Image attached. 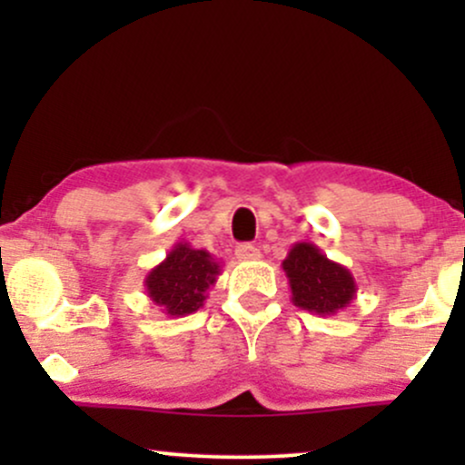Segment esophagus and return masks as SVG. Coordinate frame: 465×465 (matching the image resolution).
I'll use <instances>...</instances> for the list:
<instances>
[{
    "label": "esophagus",
    "mask_w": 465,
    "mask_h": 465,
    "mask_svg": "<svg viewBox=\"0 0 465 465\" xmlns=\"http://www.w3.org/2000/svg\"><path fill=\"white\" fill-rule=\"evenodd\" d=\"M260 249L255 244H238L236 247V258L242 260V262H251V260H260Z\"/></svg>",
    "instance_id": "obj_1"
}]
</instances>
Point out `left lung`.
I'll return each mask as SVG.
<instances>
[{"mask_svg":"<svg viewBox=\"0 0 465 465\" xmlns=\"http://www.w3.org/2000/svg\"><path fill=\"white\" fill-rule=\"evenodd\" d=\"M291 286V300L302 311L330 317L356 300L350 269L334 262L312 242H295L282 262Z\"/></svg>","mask_w":465,"mask_h":465,"instance_id":"left-lung-1","label":"left lung"}]
</instances>
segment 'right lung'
<instances>
[{"label":"right lung","mask_w":465,"mask_h":465,"mask_svg":"<svg viewBox=\"0 0 465 465\" xmlns=\"http://www.w3.org/2000/svg\"><path fill=\"white\" fill-rule=\"evenodd\" d=\"M221 262L205 249L177 242L165 253L163 262L148 271L143 288L154 306L168 317H185L203 308L207 291L221 275Z\"/></svg>","instance_id":"obj_1"}]
</instances>
